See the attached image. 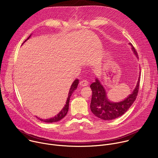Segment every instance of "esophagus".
Returning <instances> with one entry per match:
<instances>
[{
  "label": "esophagus",
  "mask_w": 158,
  "mask_h": 158,
  "mask_svg": "<svg viewBox=\"0 0 158 158\" xmlns=\"http://www.w3.org/2000/svg\"><path fill=\"white\" fill-rule=\"evenodd\" d=\"M80 85H81V86H86V85H87L88 84H89V82H88V81L87 80H86V79H84V80H82L81 82H80Z\"/></svg>",
  "instance_id": "1"
}]
</instances>
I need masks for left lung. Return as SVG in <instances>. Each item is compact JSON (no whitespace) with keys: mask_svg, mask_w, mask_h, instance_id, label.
<instances>
[{"mask_svg":"<svg viewBox=\"0 0 158 158\" xmlns=\"http://www.w3.org/2000/svg\"><path fill=\"white\" fill-rule=\"evenodd\" d=\"M129 44L132 46L134 53L138 57L136 50L132 44L129 43ZM139 82L140 78H139L136 87L132 94L126 99L119 102H112L107 99L104 87L96 79V82L90 85L93 92L90 106L92 112L98 118L106 121L114 119L123 116L136 100L139 91Z\"/></svg>","mask_w":158,"mask_h":158,"instance_id":"left-lung-1","label":"left lung"}]
</instances>
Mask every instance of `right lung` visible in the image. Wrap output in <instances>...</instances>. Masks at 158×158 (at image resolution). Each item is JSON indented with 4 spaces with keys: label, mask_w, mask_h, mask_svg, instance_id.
<instances>
[{
    "label": "right lung",
    "mask_w": 158,
    "mask_h": 158,
    "mask_svg": "<svg viewBox=\"0 0 158 158\" xmlns=\"http://www.w3.org/2000/svg\"><path fill=\"white\" fill-rule=\"evenodd\" d=\"M30 36L27 38V39L30 37ZM78 84H79V80L78 79H76L74 81V82L73 83V84H72V85L71 87V89L69 90V95H68V98H67V99L66 104H65V106L64 107V108L62 109V110L59 112V113L57 116H56L55 117H54L52 118H51V119H46V120H44V119H39V118H38V119H40V121H44L45 123H51L57 122V121L61 120L63 118H64L65 116V115L67 114V111H68V110H69V104L70 98H71L72 94L73 93V92L77 89Z\"/></svg>",
    "instance_id": "1"
}]
</instances>
